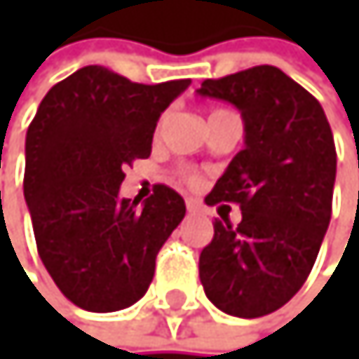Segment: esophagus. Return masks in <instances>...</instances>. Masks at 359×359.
Returning a JSON list of instances; mask_svg holds the SVG:
<instances>
[{
    "instance_id": "1",
    "label": "esophagus",
    "mask_w": 359,
    "mask_h": 359,
    "mask_svg": "<svg viewBox=\"0 0 359 359\" xmlns=\"http://www.w3.org/2000/svg\"><path fill=\"white\" fill-rule=\"evenodd\" d=\"M187 211L189 213H200L202 211V204L194 198H187Z\"/></svg>"
}]
</instances>
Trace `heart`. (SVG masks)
<instances>
[{
    "instance_id": "1",
    "label": "heart",
    "mask_w": 359,
    "mask_h": 359,
    "mask_svg": "<svg viewBox=\"0 0 359 359\" xmlns=\"http://www.w3.org/2000/svg\"><path fill=\"white\" fill-rule=\"evenodd\" d=\"M219 114H226V111H224V109H215V111H211L209 118H215V116H219ZM187 181H189V183H196V176H194V174H187Z\"/></svg>"
}]
</instances>
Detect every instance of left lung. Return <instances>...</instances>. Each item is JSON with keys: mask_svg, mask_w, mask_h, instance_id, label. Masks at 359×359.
<instances>
[{"mask_svg": "<svg viewBox=\"0 0 359 359\" xmlns=\"http://www.w3.org/2000/svg\"><path fill=\"white\" fill-rule=\"evenodd\" d=\"M198 94L232 103L245 129V148L204 198L239 204L241 222H213L200 282L222 312L256 319L282 308L312 271L332 217L334 135L321 103L269 64L204 79Z\"/></svg>", "mask_w": 359, "mask_h": 359, "instance_id": "left-lung-1", "label": "left lung"}]
</instances>
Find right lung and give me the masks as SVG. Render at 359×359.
Instances as JSON below:
<instances>
[{
  "mask_svg": "<svg viewBox=\"0 0 359 359\" xmlns=\"http://www.w3.org/2000/svg\"><path fill=\"white\" fill-rule=\"evenodd\" d=\"M189 79L135 83L105 66H83L55 83L25 137L23 194L36 248L66 299L116 312L144 297L155 260L185 217L168 185L120 198L125 170L150 157L159 116Z\"/></svg>",
  "mask_w": 359,
  "mask_h": 359,
  "instance_id": "right-lung-1",
  "label": "right lung"
}]
</instances>
